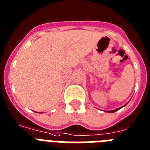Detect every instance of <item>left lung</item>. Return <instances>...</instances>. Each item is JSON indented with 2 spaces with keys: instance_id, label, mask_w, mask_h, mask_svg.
<instances>
[{
  "instance_id": "left-lung-1",
  "label": "left lung",
  "mask_w": 150,
  "mask_h": 150,
  "mask_svg": "<svg viewBox=\"0 0 150 150\" xmlns=\"http://www.w3.org/2000/svg\"><path fill=\"white\" fill-rule=\"evenodd\" d=\"M127 104H126V105H127ZM126 105H124V106H126ZM123 106H121V107H120V108H118V109H116V110H110V111H105V112H116V111L119 110H120V109L122 108V107H123Z\"/></svg>"
}]
</instances>
